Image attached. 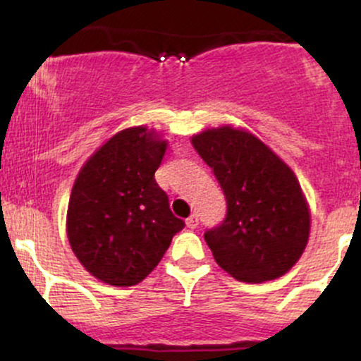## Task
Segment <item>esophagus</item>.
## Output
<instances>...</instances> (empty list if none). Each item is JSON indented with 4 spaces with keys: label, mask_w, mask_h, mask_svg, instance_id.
Masks as SVG:
<instances>
[{
    "label": "esophagus",
    "mask_w": 361,
    "mask_h": 361,
    "mask_svg": "<svg viewBox=\"0 0 361 361\" xmlns=\"http://www.w3.org/2000/svg\"><path fill=\"white\" fill-rule=\"evenodd\" d=\"M197 226H198V215L192 214L188 219H186V227H188V229H197Z\"/></svg>",
    "instance_id": "1"
}]
</instances>
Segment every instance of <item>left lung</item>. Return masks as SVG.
I'll return each mask as SVG.
<instances>
[{"label":"left lung","instance_id":"1","mask_svg":"<svg viewBox=\"0 0 361 361\" xmlns=\"http://www.w3.org/2000/svg\"><path fill=\"white\" fill-rule=\"evenodd\" d=\"M226 195L227 212L204 238L221 268L259 283L287 273L305 250L310 215L287 164L250 132L233 127L192 139Z\"/></svg>","mask_w":361,"mask_h":361}]
</instances>
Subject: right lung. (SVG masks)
I'll return each mask as SVG.
<instances>
[{
	"label": "right lung",
	"mask_w": 361,
	"mask_h": 361,
	"mask_svg": "<svg viewBox=\"0 0 361 361\" xmlns=\"http://www.w3.org/2000/svg\"><path fill=\"white\" fill-rule=\"evenodd\" d=\"M166 151L146 127L126 128L90 157L74 181L68 238L91 275L117 287L139 283L185 227L154 173Z\"/></svg>",
	"instance_id": "right-lung-1"
}]
</instances>
